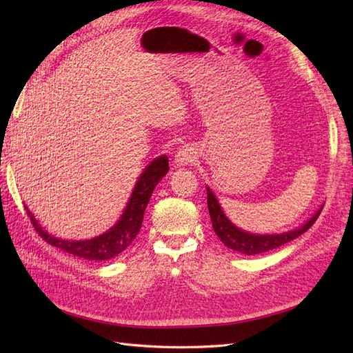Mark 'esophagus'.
<instances>
[{"mask_svg":"<svg viewBox=\"0 0 353 353\" xmlns=\"http://www.w3.org/2000/svg\"><path fill=\"white\" fill-rule=\"evenodd\" d=\"M196 159V151L188 147V145H184V147L179 148L175 154V163L176 166H185L188 163H192Z\"/></svg>","mask_w":353,"mask_h":353,"instance_id":"esophagus-1","label":"esophagus"}]
</instances>
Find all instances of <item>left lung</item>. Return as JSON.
<instances>
[{"label":"left lung","mask_w":353,"mask_h":353,"mask_svg":"<svg viewBox=\"0 0 353 353\" xmlns=\"http://www.w3.org/2000/svg\"><path fill=\"white\" fill-rule=\"evenodd\" d=\"M206 197H208V211L211 216L212 229L216 232V235L221 239L223 244H225L228 248H230V250L243 253L247 256L274 250V248L285 245L286 243L292 241V239L303 235L305 230H308L313 226V223L317 220V217H319V214L322 211L321 208L310 220L304 223L303 226L295 230H289L286 234L253 235L232 225L229 219L225 216V212H223L221 206L219 205V201L216 199V196H214L210 187H206Z\"/></svg>","instance_id":"1"}]
</instances>
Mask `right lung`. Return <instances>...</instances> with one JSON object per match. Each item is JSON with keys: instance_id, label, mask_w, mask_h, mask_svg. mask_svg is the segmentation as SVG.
I'll list each match as a JSON object with an SVG mask.
<instances>
[{"instance_id": "add662e5", "label": "right lung", "mask_w": 353, "mask_h": 353, "mask_svg": "<svg viewBox=\"0 0 353 353\" xmlns=\"http://www.w3.org/2000/svg\"><path fill=\"white\" fill-rule=\"evenodd\" d=\"M168 170L169 160L166 156H161L151 161L142 172L139 179H137L130 201H128L121 219L118 220L114 228L92 239H85V241H67V239L55 238L54 235H49L46 230L41 229V226L39 225L37 220L34 219L28 208L27 214L34 229H36L39 232V235L50 245L58 247L67 253L83 257V259L88 261H109L112 257L123 253L125 248L133 243L136 235L139 234V230L142 228L143 214L145 210H147L150 197L160 179L168 174Z\"/></svg>"}]
</instances>
